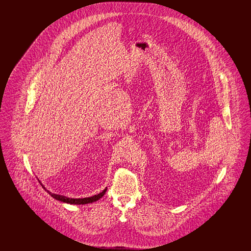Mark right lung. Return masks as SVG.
I'll return each mask as SVG.
<instances>
[{
	"instance_id": "1",
	"label": "right lung",
	"mask_w": 251,
	"mask_h": 251,
	"mask_svg": "<svg viewBox=\"0 0 251 251\" xmlns=\"http://www.w3.org/2000/svg\"><path fill=\"white\" fill-rule=\"evenodd\" d=\"M39 183H40L41 186H42L46 191L48 192L49 194H50L53 199H55L56 201H62V202L70 203V204H76V205L95 202L97 201H99L100 198H102L103 195L105 194V192L107 190V188H105L101 193H100V194H98V195H95V196H93V197H89V198H84V199H71V198H67V197H65V196L53 194V193H51V192L47 190V189L43 186V184H42L40 181H39Z\"/></svg>"
}]
</instances>
